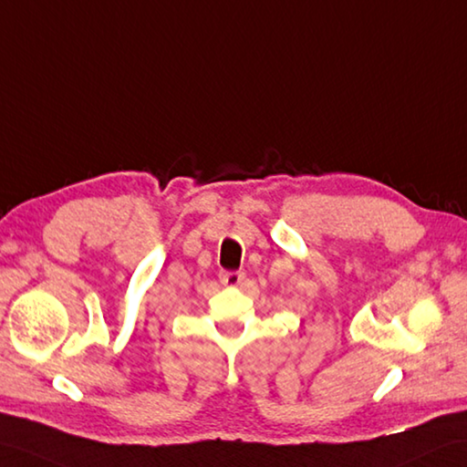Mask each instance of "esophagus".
Segmentation results:
<instances>
[{
  "mask_svg": "<svg viewBox=\"0 0 467 467\" xmlns=\"http://www.w3.org/2000/svg\"><path fill=\"white\" fill-rule=\"evenodd\" d=\"M244 280V275L238 273V270H224L221 273V283L224 286H238Z\"/></svg>",
  "mask_w": 467,
  "mask_h": 467,
  "instance_id": "esophagus-1",
  "label": "esophagus"
}]
</instances>
